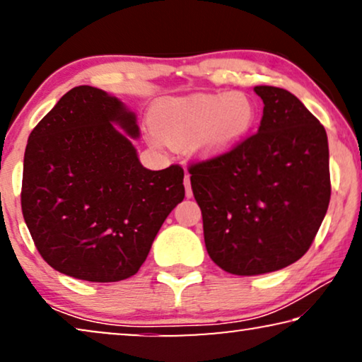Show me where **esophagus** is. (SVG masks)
I'll return each instance as SVG.
<instances>
[{
    "label": "esophagus",
    "instance_id": "esophagus-1",
    "mask_svg": "<svg viewBox=\"0 0 362 362\" xmlns=\"http://www.w3.org/2000/svg\"><path fill=\"white\" fill-rule=\"evenodd\" d=\"M185 187H186V197H191L192 196V189H191V180H189V175L185 176Z\"/></svg>",
    "mask_w": 362,
    "mask_h": 362
}]
</instances>
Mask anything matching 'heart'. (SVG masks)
Returning <instances> with one entry per match:
<instances>
[{
	"label": "heart",
	"instance_id": "b5f03b06",
	"mask_svg": "<svg viewBox=\"0 0 362 362\" xmlns=\"http://www.w3.org/2000/svg\"><path fill=\"white\" fill-rule=\"evenodd\" d=\"M257 105L247 93H197L163 98L150 110L155 135L171 146H189L201 161H211L235 150L257 123Z\"/></svg>",
	"mask_w": 362,
	"mask_h": 362
}]
</instances>
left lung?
Instances as JSON below:
<instances>
[{
	"label": "left lung",
	"mask_w": 362,
	"mask_h": 362,
	"mask_svg": "<svg viewBox=\"0 0 362 362\" xmlns=\"http://www.w3.org/2000/svg\"><path fill=\"white\" fill-rule=\"evenodd\" d=\"M259 132L189 168L207 254L232 275L285 269L310 249L328 211V136L285 88L259 86Z\"/></svg>",
	"instance_id": "left-lung-1"
}]
</instances>
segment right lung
Listing matches in <instances>:
<instances>
[{
  "instance_id": "obj_1",
  "label": "right lung",
  "mask_w": 362,
  "mask_h": 362,
  "mask_svg": "<svg viewBox=\"0 0 362 362\" xmlns=\"http://www.w3.org/2000/svg\"><path fill=\"white\" fill-rule=\"evenodd\" d=\"M138 136L135 113L90 86L69 90L31 132L21 207L54 270L107 284L135 275L146 260L185 199V171L146 170L132 143Z\"/></svg>"
}]
</instances>
